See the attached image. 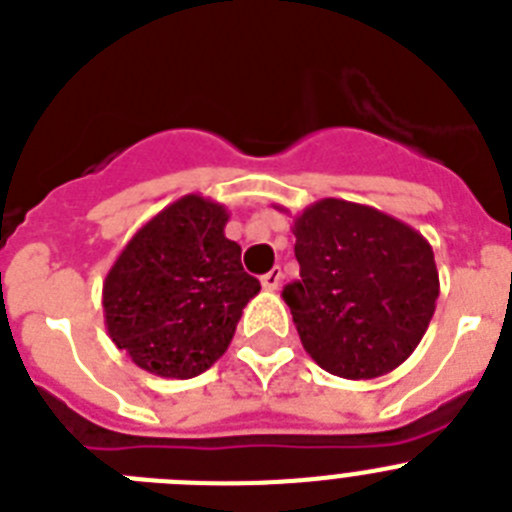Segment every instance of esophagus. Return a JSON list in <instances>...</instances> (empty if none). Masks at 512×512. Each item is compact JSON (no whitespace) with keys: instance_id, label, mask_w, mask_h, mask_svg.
I'll use <instances>...</instances> for the list:
<instances>
[{"instance_id":"esophagus-1","label":"esophagus","mask_w":512,"mask_h":512,"mask_svg":"<svg viewBox=\"0 0 512 512\" xmlns=\"http://www.w3.org/2000/svg\"><path fill=\"white\" fill-rule=\"evenodd\" d=\"M261 284H264V289H269V292L271 289H277L279 284H282V269H279V266L277 269H271L269 274H264V277H261Z\"/></svg>"}]
</instances>
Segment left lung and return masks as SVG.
<instances>
[{"mask_svg": "<svg viewBox=\"0 0 512 512\" xmlns=\"http://www.w3.org/2000/svg\"><path fill=\"white\" fill-rule=\"evenodd\" d=\"M300 279L282 289L312 361L374 379L408 359L438 300L431 243L369 205L320 200L295 217Z\"/></svg>", "mask_w": 512, "mask_h": 512, "instance_id": "left-lung-1", "label": "left lung"}]
</instances>
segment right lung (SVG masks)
Returning a JSON list of instances; mask_svg holds the SVG:
<instances>
[{"mask_svg": "<svg viewBox=\"0 0 512 512\" xmlns=\"http://www.w3.org/2000/svg\"><path fill=\"white\" fill-rule=\"evenodd\" d=\"M228 210L202 194L153 215L122 248L102 287L107 333L140 369L192 379L228 351L259 279L225 238Z\"/></svg>", "mask_w": 512, "mask_h": 512, "instance_id": "1", "label": "right lung"}]
</instances>
